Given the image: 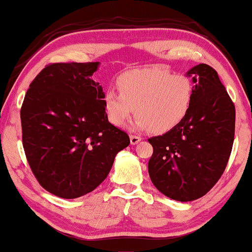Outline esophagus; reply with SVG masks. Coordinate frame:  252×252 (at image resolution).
<instances>
[{
  "label": "esophagus",
  "instance_id": "obj_1",
  "mask_svg": "<svg viewBox=\"0 0 252 252\" xmlns=\"http://www.w3.org/2000/svg\"><path fill=\"white\" fill-rule=\"evenodd\" d=\"M140 140H141V138L139 136H136V134H131L130 136V143L132 145L138 144Z\"/></svg>",
  "mask_w": 252,
  "mask_h": 252
}]
</instances>
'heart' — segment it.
<instances>
[{
    "label": "heart",
    "mask_w": 252,
    "mask_h": 252,
    "mask_svg": "<svg viewBox=\"0 0 252 252\" xmlns=\"http://www.w3.org/2000/svg\"><path fill=\"white\" fill-rule=\"evenodd\" d=\"M120 92L107 90L104 106L109 122L125 126L133 112L137 129L168 132L185 119L193 100V83L185 74L151 68L126 74Z\"/></svg>",
    "instance_id": "b5f03b06"
}]
</instances>
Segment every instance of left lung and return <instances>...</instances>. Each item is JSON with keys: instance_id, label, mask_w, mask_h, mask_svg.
Instances as JSON below:
<instances>
[{"instance_id": "left-lung-1", "label": "left lung", "mask_w": 252, "mask_h": 252, "mask_svg": "<svg viewBox=\"0 0 252 252\" xmlns=\"http://www.w3.org/2000/svg\"><path fill=\"white\" fill-rule=\"evenodd\" d=\"M192 77L193 100L185 119L162 136L148 139L152 183L172 200L205 195L220 178L231 155L235 107L216 70L205 63L186 73Z\"/></svg>"}]
</instances>
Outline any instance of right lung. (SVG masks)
I'll list each match as a JSON object with an SVG mask.
<instances>
[{
  "instance_id": "right-lung-1",
  "label": "right lung",
  "mask_w": 252,
  "mask_h": 252,
  "mask_svg": "<svg viewBox=\"0 0 252 252\" xmlns=\"http://www.w3.org/2000/svg\"><path fill=\"white\" fill-rule=\"evenodd\" d=\"M99 63L48 65L30 84L20 111L23 146L40 185L76 198L106 179L127 133L109 123L101 86L91 79Z\"/></svg>"
}]
</instances>
